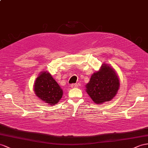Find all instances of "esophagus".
<instances>
[{
	"label": "esophagus",
	"instance_id": "34e87169",
	"mask_svg": "<svg viewBox=\"0 0 148 148\" xmlns=\"http://www.w3.org/2000/svg\"><path fill=\"white\" fill-rule=\"evenodd\" d=\"M77 85L76 84H72L71 85V87L72 88H77Z\"/></svg>",
	"mask_w": 148,
	"mask_h": 148
}]
</instances>
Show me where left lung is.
Returning <instances> with one entry per match:
<instances>
[{
    "label": "left lung",
    "instance_id": "1",
    "mask_svg": "<svg viewBox=\"0 0 148 148\" xmlns=\"http://www.w3.org/2000/svg\"><path fill=\"white\" fill-rule=\"evenodd\" d=\"M119 85V79L116 71L109 65L103 64L99 71L90 77L86 86V92L94 103L103 104L115 97Z\"/></svg>",
    "mask_w": 148,
    "mask_h": 148
}]
</instances>
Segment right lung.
Instances as JSON below:
<instances>
[{"label":"right lung","instance_id":"obj_1","mask_svg":"<svg viewBox=\"0 0 148 148\" xmlns=\"http://www.w3.org/2000/svg\"><path fill=\"white\" fill-rule=\"evenodd\" d=\"M34 92L44 103L53 106L57 104L63 95L62 89L47 71H42L36 79Z\"/></svg>","mask_w":148,"mask_h":148}]
</instances>
